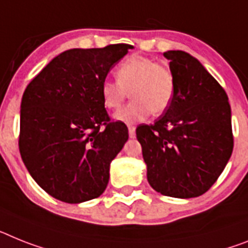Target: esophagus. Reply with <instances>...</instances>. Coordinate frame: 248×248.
<instances>
[{
    "label": "esophagus",
    "mask_w": 248,
    "mask_h": 248,
    "mask_svg": "<svg viewBox=\"0 0 248 248\" xmlns=\"http://www.w3.org/2000/svg\"><path fill=\"white\" fill-rule=\"evenodd\" d=\"M128 135H130L131 139H134L136 136V128L134 126H131V124H128Z\"/></svg>",
    "instance_id": "esophagus-1"
}]
</instances>
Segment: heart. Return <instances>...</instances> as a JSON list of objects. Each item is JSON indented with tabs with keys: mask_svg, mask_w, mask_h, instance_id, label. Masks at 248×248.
Returning <instances> with one entry per match:
<instances>
[{
	"mask_svg": "<svg viewBox=\"0 0 248 248\" xmlns=\"http://www.w3.org/2000/svg\"><path fill=\"white\" fill-rule=\"evenodd\" d=\"M117 80L106 79L101 85L103 105L118 109L126 98L132 101L114 114L122 122H140L153 112L160 114L169 108L175 92L174 74L168 66L146 57L134 55L116 69Z\"/></svg>",
	"mask_w": 248,
	"mask_h": 248,
	"instance_id": "obj_1",
	"label": "heart"
}]
</instances>
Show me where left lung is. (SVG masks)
<instances>
[{
	"instance_id": "8db88e82",
	"label": "left lung",
	"mask_w": 248,
	"mask_h": 248,
	"mask_svg": "<svg viewBox=\"0 0 248 248\" xmlns=\"http://www.w3.org/2000/svg\"><path fill=\"white\" fill-rule=\"evenodd\" d=\"M175 92L169 108L154 124H141L147 182L172 198L204 194L226 168L232 150L231 106L224 89L198 59L169 50Z\"/></svg>"
}]
</instances>
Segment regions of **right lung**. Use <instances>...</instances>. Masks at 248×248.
I'll return each mask as SVG.
<instances>
[{"mask_svg": "<svg viewBox=\"0 0 248 248\" xmlns=\"http://www.w3.org/2000/svg\"><path fill=\"white\" fill-rule=\"evenodd\" d=\"M131 45L70 49L54 58L25 89L18 147L26 169L47 194L83 203L105 191L109 166L126 141L101 94L109 70Z\"/></svg>", "mask_w": 248, "mask_h": 248, "instance_id": "right-lung-1", "label": "right lung"}]
</instances>
